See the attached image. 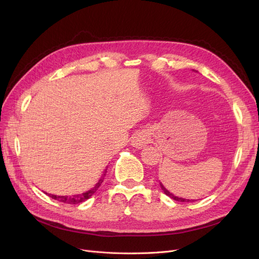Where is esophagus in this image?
<instances>
[{
	"label": "esophagus",
	"mask_w": 259,
	"mask_h": 259,
	"mask_svg": "<svg viewBox=\"0 0 259 259\" xmlns=\"http://www.w3.org/2000/svg\"><path fill=\"white\" fill-rule=\"evenodd\" d=\"M149 142V135L146 132L136 133L132 139V145L135 148H142Z\"/></svg>",
	"instance_id": "1"
}]
</instances>
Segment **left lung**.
I'll use <instances>...</instances> for the list:
<instances>
[{
    "label": "left lung",
    "mask_w": 259,
    "mask_h": 259,
    "mask_svg": "<svg viewBox=\"0 0 259 259\" xmlns=\"http://www.w3.org/2000/svg\"><path fill=\"white\" fill-rule=\"evenodd\" d=\"M160 186H161V188H162V190L164 191V193H165L166 195H168L169 198H171L173 200H175V201H178V202H191V201H194V200H189V199H183V198H178V197H175V195L173 194V193H170L167 189H165V187H164L161 183H160Z\"/></svg>",
    "instance_id": "left-lung-1"
}]
</instances>
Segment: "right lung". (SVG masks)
Wrapping results in <instances>:
<instances>
[{
    "label": "right lung",
    "instance_id": "1",
    "mask_svg": "<svg viewBox=\"0 0 259 259\" xmlns=\"http://www.w3.org/2000/svg\"><path fill=\"white\" fill-rule=\"evenodd\" d=\"M106 173H107V169H105V173L104 175L100 177V179L98 180V183L94 186L91 190L86 191L82 194H76V195H72V197H68V195H55V194H49V197H51L52 199L54 200H57L59 202H62V203H68V204H79V203H82L84 201H86L88 199H90L92 195L95 193L98 188L100 187V185L103 184L104 179H105V176H106ZM48 194V193H46Z\"/></svg>",
    "mask_w": 259,
    "mask_h": 259
}]
</instances>
